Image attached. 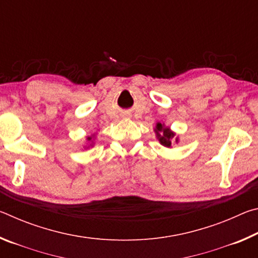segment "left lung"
<instances>
[{
    "mask_svg": "<svg viewBox=\"0 0 258 258\" xmlns=\"http://www.w3.org/2000/svg\"><path fill=\"white\" fill-rule=\"evenodd\" d=\"M155 131H156L157 137H158L161 145L165 146V147H168V148L171 147V145H172L171 140L174 137V134L171 132V131H169L167 127L164 128L163 125L159 124V123L157 124Z\"/></svg>",
    "mask_w": 258,
    "mask_h": 258,
    "instance_id": "left-lung-1",
    "label": "left lung"
}]
</instances>
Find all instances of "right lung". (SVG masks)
I'll return each instance as SVG.
<instances>
[{
  "instance_id": "right-lung-1",
  "label": "right lung",
  "mask_w": 258,
  "mask_h": 258,
  "mask_svg": "<svg viewBox=\"0 0 258 258\" xmlns=\"http://www.w3.org/2000/svg\"><path fill=\"white\" fill-rule=\"evenodd\" d=\"M87 140H91V138H87Z\"/></svg>"
}]
</instances>
